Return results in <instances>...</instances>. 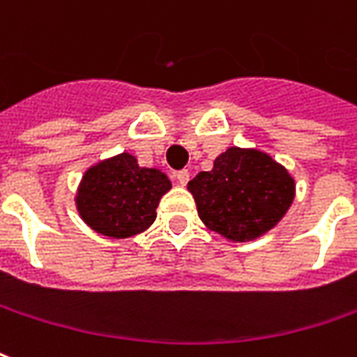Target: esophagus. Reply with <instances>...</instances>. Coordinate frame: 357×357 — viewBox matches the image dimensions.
Wrapping results in <instances>:
<instances>
[{"mask_svg":"<svg viewBox=\"0 0 357 357\" xmlns=\"http://www.w3.org/2000/svg\"><path fill=\"white\" fill-rule=\"evenodd\" d=\"M189 176H191V174H189L187 170H179L178 174H176V178H178L179 185H187V181H189Z\"/></svg>","mask_w":357,"mask_h":357,"instance_id":"esophagus-1","label":"esophagus"}]
</instances>
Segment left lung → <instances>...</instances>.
I'll return each mask as SVG.
<instances>
[{
	"label": "left lung",
	"mask_w": 357,
	"mask_h": 357,
	"mask_svg": "<svg viewBox=\"0 0 357 357\" xmlns=\"http://www.w3.org/2000/svg\"><path fill=\"white\" fill-rule=\"evenodd\" d=\"M199 218L231 241H251L274 228L290 208L296 183L288 170L257 149L230 146L211 172L187 183Z\"/></svg>",
	"instance_id": "left-lung-1"
}]
</instances>
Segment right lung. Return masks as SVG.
<instances>
[{
    "mask_svg": "<svg viewBox=\"0 0 357 357\" xmlns=\"http://www.w3.org/2000/svg\"><path fill=\"white\" fill-rule=\"evenodd\" d=\"M172 183L164 172L141 168L135 156L121 153L84 172L77 191V211L92 230L123 239L144 231Z\"/></svg>",
    "mask_w": 357,
    "mask_h": 357,
    "instance_id": "1",
    "label": "right lung"
}]
</instances>
